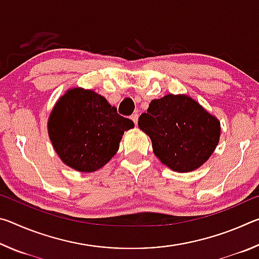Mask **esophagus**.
<instances>
[{"label":"esophagus","instance_id":"1","mask_svg":"<svg viewBox=\"0 0 259 259\" xmlns=\"http://www.w3.org/2000/svg\"><path fill=\"white\" fill-rule=\"evenodd\" d=\"M138 117H139V115L137 113H134L133 115H131V120L134 121V123L135 124H137V122H138Z\"/></svg>","mask_w":259,"mask_h":259}]
</instances>
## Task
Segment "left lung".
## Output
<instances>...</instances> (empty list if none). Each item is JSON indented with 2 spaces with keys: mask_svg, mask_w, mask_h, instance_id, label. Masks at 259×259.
Returning <instances> with one entry per match:
<instances>
[{
  "mask_svg": "<svg viewBox=\"0 0 259 259\" xmlns=\"http://www.w3.org/2000/svg\"><path fill=\"white\" fill-rule=\"evenodd\" d=\"M138 126L152 140L153 152L174 171L190 172L205 163L216 150L221 122L187 95L153 99Z\"/></svg>",
  "mask_w": 259,
  "mask_h": 259,
  "instance_id": "1",
  "label": "left lung"
}]
</instances>
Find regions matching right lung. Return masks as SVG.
<instances>
[{
    "label": "right lung",
    "instance_id": "1",
    "mask_svg": "<svg viewBox=\"0 0 259 259\" xmlns=\"http://www.w3.org/2000/svg\"><path fill=\"white\" fill-rule=\"evenodd\" d=\"M134 126L102 95L77 87L57 100L48 119L56 153L80 172H94L106 164L119 150L124 131Z\"/></svg>",
    "mask_w": 259,
    "mask_h": 259
}]
</instances>
